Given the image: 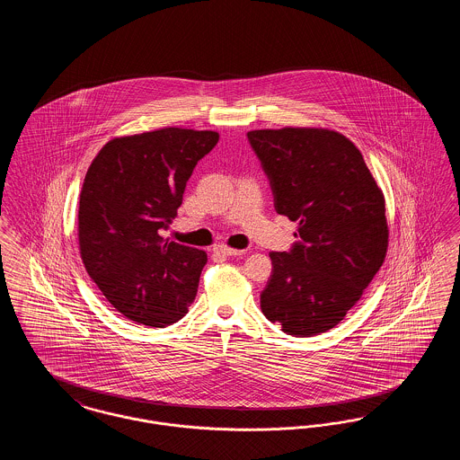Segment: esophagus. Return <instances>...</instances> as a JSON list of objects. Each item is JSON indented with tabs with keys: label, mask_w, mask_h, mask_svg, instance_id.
<instances>
[{
	"label": "esophagus",
	"mask_w": 460,
	"mask_h": 460,
	"mask_svg": "<svg viewBox=\"0 0 460 460\" xmlns=\"http://www.w3.org/2000/svg\"><path fill=\"white\" fill-rule=\"evenodd\" d=\"M214 253L220 255V257H231V255H240V253H243V250H236V248H231V246H226V244H217L214 248Z\"/></svg>",
	"instance_id": "esophagus-1"
}]
</instances>
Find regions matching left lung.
I'll return each mask as SVG.
<instances>
[{
  "instance_id": "left-lung-1",
  "label": "left lung",
  "mask_w": 460,
  "mask_h": 460,
  "mask_svg": "<svg viewBox=\"0 0 460 460\" xmlns=\"http://www.w3.org/2000/svg\"><path fill=\"white\" fill-rule=\"evenodd\" d=\"M270 179L276 212L298 224L272 252L261 308L286 334L314 336L343 321L385 262V195L350 139L323 128L248 132Z\"/></svg>"
}]
</instances>
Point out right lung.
<instances>
[{
  "label": "right lung",
  "instance_id": "add662e5",
  "mask_svg": "<svg viewBox=\"0 0 460 460\" xmlns=\"http://www.w3.org/2000/svg\"><path fill=\"white\" fill-rule=\"evenodd\" d=\"M219 132L165 128L113 137L84 177L77 238L91 279L124 317L164 328L188 314L207 253L165 240L193 169Z\"/></svg>",
  "mask_w": 460,
  "mask_h": 460
}]
</instances>
